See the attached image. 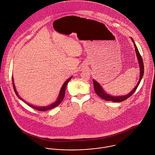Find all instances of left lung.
I'll return each instance as SVG.
<instances>
[{
	"instance_id": "1",
	"label": "left lung",
	"mask_w": 155,
	"mask_h": 155,
	"mask_svg": "<svg viewBox=\"0 0 155 155\" xmlns=\"http://www.w3.org/2000/svg\"><path fill=\"white\" fill-rule=\"evenodd\" d=\"M131 41L134 44V46L135 48V52L136 54V56L138 60V62L139 65V68H140V76H139V80L138 81L137 84L136 85L134 88L131 90V91L128 93L127 94L124 95H118V96H113V95H110L109 94L107 93L102 87V86L98 83L97 81H96L94 79L93 80V83H94V88L95 91V93L98 95L100 97L103 98V100H105L106 101H111L113 102H121L123 101L126 99H127L129 97H130L136 90L137 87L139 86V84L140 83L142 78H143V74H144V65H143V60L142 58V57L139 52V50L137 48L134 41H133V38H131Z\"/></svg>"
}]
</instances>
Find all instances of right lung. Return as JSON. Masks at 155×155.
I'll use <instances>...</instances> for the list:
<instances>
[{
  "mask_svg": "<svg viewBox=\"0 0 155 155\" xmlns=\"http://www.w3.org/2000/svg\"><path fill=\"white\" fill-rule=\"evenodd\" d=\"M72 77V76H71V77H70L67 80L65 81V82L63 84V85H62V87H61V90H60L59 95H58V97H57V100H56L54 103H52V104H49V105H48V106H43V107H42V106L41 107V106H33V105H32V104H29V103L26 102V101H25L23 98H22L19 95L18 92H17V91H16V90L15 85V84H14V82H13V77H12V84H13V87L14 91H15L16 94L18 96V98H19L21 100H22V101H24V102L26 103L29 106L32 107L33 108H35V109L37 110L41 111H46V110H49V109H51V108H54V107L58 106L60 104V103H61V101H62V100L64 99V95H65V88H66L67 85L68 83L70 81V80L71 79Z\"/></svg>",
  "mask_w": 155,
  "mask_h": 155,
  "instance_id": "1",
  "label": "right lung"
}]
</instances>
